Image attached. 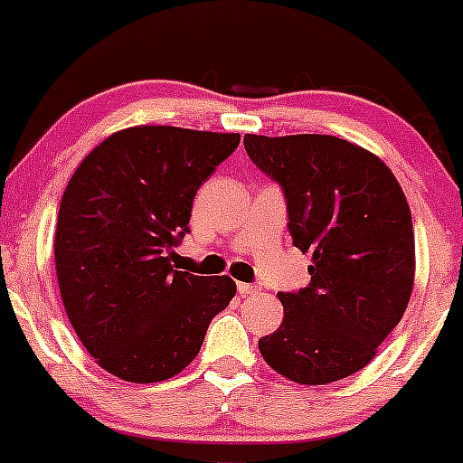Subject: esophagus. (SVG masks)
I'll return each mask as SVG.
<instances>
[{
	"mask_svg": "<svg viewBox=\"0 0 463 463\" xmlns=\"http://www.w3.org/2000/svg\"><path fill=\"white\" fill-rule=\"evenodd\" d=\"M237 291H240L241 296H253V293H258V291H260V287H255V284L240 282V284H237Z\"/></svg>",
	"mask_w": 463,
	"mask_h": 463,
	"instance_id": "obj_1",
	"label": "esophagus"
}]
</instances>
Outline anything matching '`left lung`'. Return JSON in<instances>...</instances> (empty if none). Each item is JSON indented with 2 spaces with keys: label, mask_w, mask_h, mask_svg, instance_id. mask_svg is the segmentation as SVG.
Listing matches in <instances>:
<instances>
[{
  "label": "left lung",
  "mask_w": 463,
  "mask_h": 463,
  "mask_svg": "<svg viewBox=\"0 0 463 463\" xmlns=\"http://www.w3.org/2000/svg\"><path fill=\"white\" fill-rule=\"evenodd\" d=\"M244 147L287 197L293 246L311 253L309 287L278 293L284 318L260 354L300 385L352 376L376 356L408 309L414 231L390 167L326 134L258 137Z\"/></svg>",
  "instance_id": "1"
}]
</instances>
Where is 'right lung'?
I'll return each instance as SVG.
<instances>
[{"label":"right lung","instance_id":"add662e5","mask_svg":"<svg viewBox=\"0 0 463 463\" xmlns=\"http://www.w3.org/2000/svg\"><path fill=\"white\" fill-rule=\"evenodd\" d=\"M240 134L170 125L120 129L93 147L62 194L55 273L69 322L109 374L158 383L194 361L235 298L228 275L172 266L194 194Z\"/></svg>","mask_w":463,"mask_h":463}]
</instances>
